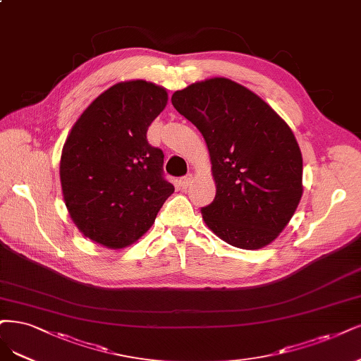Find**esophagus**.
Listing matches in <instances>:
<instances>
[{"label":"esophagus","instance_id":"esophagus-1","mask_svg":"<svg viewBox=\"0 0 361 361\" xmlns=\"http://www.w3.org/2000/svg\"><path fill=\"white\" fill-rule=\"evenodd\" d=\"M191 182H192V175H186V176H183V178L179 179V185L182 186L183 190L188 188V186L191 185Z\"/></svg>","mask_w":361,"mask_h":361}]
</instances>
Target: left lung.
<instances>
[{
	"mask_svg": "<svg viewBox=\"0 0 361 361\" xmlns=\"http://www.w3.org/2000/svg\"><path fill=\"white\" fill-rule=\"evenodd\" d=\"M171 104L203 134L212 159L216 195L202 207L206 226L242 250L275 240L303 192V159L287 122L224 78L176 91Z\"/></svg>",
	"mask_w": 361,
	"mask_h": 361,
	"instance_id": "obj_1",
	"label": "left lung"
}]
</instances>
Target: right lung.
Here are the masks:
<instances>
[{"mask_svg":"<svg viewBox=\"0 0 361 361\" xmlns=\"http://www.w3.org/2000/svg\"><path fill=\"white\" fill-rule=\"evenodd\" d=\"M167 92L146 80L111 86L74 123L62 147L59 176L71 219L91 240L126 247L151 228L175 191L164 154L146 133Z\"/></svg>","mask_w":361,"mask_h":361,"instance_id":"right-lung-1","label":"right lung"}]
</instances>
